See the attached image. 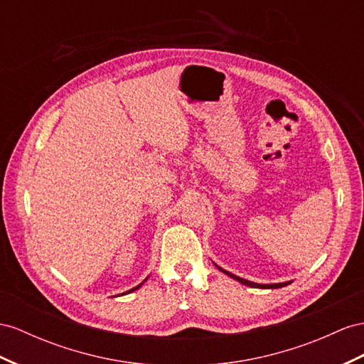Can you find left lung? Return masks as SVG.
Returning a JSON list of instances; mask_svg holds the SVG:
<instances>
[{
	"label": "left lung",
	"mask_w": 364,
	"mask_h": 364,
	"mask_svg": "<svg viewBox=\"0 0 364 364\" xmlns=\"http://www.w3.org/2000/svg\"><path fill=\"white\" fill-rule=\"evenodd\" d=\"M213 264H215V263H213ZM215 266H217V264H215ZM217 267H218V271H221L223 274H226L228 277L237 279L238 283L245 284V286H249V287H257V289H278V287H284V286H287V284H291V283H292V282H284V283H274V284H259V283L249 282V279H245V278H241V277H237V275H234V274H230V272L225 271V269H221L220 266H217Z\"/></svg>",
	"instance_id": "left-lung-1"
}]
</instances>
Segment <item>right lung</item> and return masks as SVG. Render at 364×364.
Segmentation results:
<instances>
[{"mask_svg":"<svg viewBox=\"0 0 364 364\" xmlns=\"http://www.w3.org/2000/svg\"><path fill=\"white\" fill-rule=\"evenodd\" d=\"M147 279V278H146ZM146 279H144V282H146ZM143 282V283H144ZM143 283H139L138 286H135V287H132V289H130V291H127V292H124V294H121V295H126V294H130V292H134V291H136V289H139V287H141L143 286Z\"/></svg>","mask_w":364,"mask_h":364,"instance_id":"1","label":"right lung"}]
</instances>
